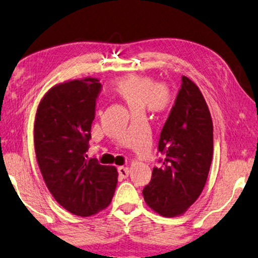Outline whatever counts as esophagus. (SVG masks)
<instances>
[{"mask_svg":"<svg viewBox=\"0 0 258 258\" xmlns=\"http://www.w3.org/2000/svg\"><path fill=\"white\" fill-rule=\"evenodd\" d=\"M118 173H119V177H120V178H122V179L127 178V177H128V174H130V170H128V167L119 166V167H118Z\"/></svg>","mask_w":258,"mask_h":258,"instance_id":"esophagus-1","label":"esophagus"}]
</instances>
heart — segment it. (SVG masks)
<instances>
[{
  "mask_svg": "<svg viewBox=\"0 0 258 258\" xmlns=\"http://www.w3.org/2000/svg\"><path fill=\"white\" fill-rule=\"evenodd\" d=\"M111 91L136 113L145 110L151 113H162L172 104L169 88L158 84L150 76L132 73L121 77L112 84Z\"/></svg>",
  "mask_w": 258,
  "mask_h": 258,
  "instance_id": "obj_1",
  "label": "heart"
}]
</instances>
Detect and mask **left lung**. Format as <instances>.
Segmentation results:
<instances>
[{"label":"left lung","mask_w":258,"mask_h":258,"mask_svg":"<svg viewBox=\"0 0 258 258\" xmlns=\"http://www.w3.org/2000/svg\"><path fill=\"white\" fill-rule=\"evenodd\" d=\"M181 88L165 121L158 150L165 155L144 188L148 207L164 217L185 214L201 195L214 151L211 114L200 88L182 76Z\"/></svg>","instance_id":"left-lung-1"}]
</instances>
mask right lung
Listing matches in <instances>:
<instances>
[{"label":"right lung","mask_w":258,"mask_h":258,"mask_svg":"<svg viewBox=\"0 0 258 258\" xmlns=\"http://www.w3.org/2000/svg\"><path fill=\"white\" fill-rule=\"evenodd\" d=\"M97 78L57 84L41 99L34 120V149L49 191L64 209L93 216L111 202L117 169L87 159L86 151L101 84Z\"/></svg>","instance_id":"1"}]
</instances>
